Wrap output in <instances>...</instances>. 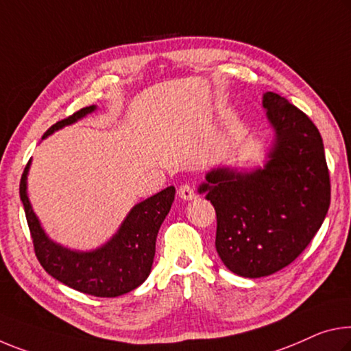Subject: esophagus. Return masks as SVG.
Instances as JSON below:
<instances>
[{"label": "esophagus", "instance_id": "34e87169", "mask_svg": "<svg viewBox=\"0 0 351 351\" xmlns=\"http://www.w3.org/2000/svg\"><path fill=\"white\" fill-rule=\"evenodd\" d=\"M178 195H180L182 199H186V202H191V199L197 198V193L193 192V189L189 184L181 186L180 191H178Z\"/></svg>", "mask_w": 351, "mask_h": 351}]
</instances>
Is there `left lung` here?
I'll list each match as a JSON object with an SVG mask.
<instances>
[{
  "mask_svg": "<svg viewBox=\"0 0 351 351\" xmlns=\"http://www.w3.org/2000/svg\"><path fill=\"white\" fill-rule=\"evenodd\" d=\"M274 138L263 167L217 165L199 184L217 214L215 248L243 278L285 269L309 245L330 208V173L319 130L274 92L263 95Z\"/></svg>",
  "mask_w": 351,
  "mask_h": 351,
  "instance_id": "1",
  "label": "left lung"
}]
</instances>
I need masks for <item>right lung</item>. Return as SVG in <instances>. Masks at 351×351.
<instances>
[{"instance_id": "1", "label": "right lung", "mask_w": 351, "mask_h": 351, "mask_svg": "<svg viewBox=\"0 0 351 351\" xmlns=\"http://www.w3.org/2000/svg\"><path fill=\"white\" fill-rule=\"evenodd\" d=\"M97 109L93 104L77 110L69 119L53 125L42 138L76 123ZM29 169L31 160L21 176L20 198L36 256L47 274L65 286L93 297H120L141 286L152 271L156 237L175 199V187H167L132 206L115 234L103 245L92 250H75L53 241L43 230L27 195Z\"/></svg>"}]
</instances>
